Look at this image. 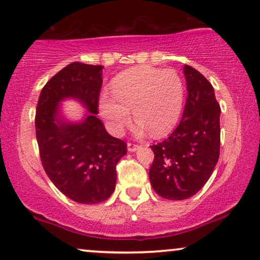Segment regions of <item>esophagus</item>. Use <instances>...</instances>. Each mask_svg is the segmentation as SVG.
I'll use <instances>...</instances> for the list:
<instances>
[{
  "label": "esophagus",
  "instance_id": "1",
  "mask_svg": "<svg viewBox=\"0 0 260 260\" xmlns=\"http://www.w3.org/2000/svg\"><path fill=\"white\" fill-rule=\"evenodd\" d=\"M139 148H140V146L139 145H135V143H131V142L127 143V149H128V152H137Z\"/></svg>",
  "mask_w": 260,
  "mask_h": 260
}]
</instances>
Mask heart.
I'll use <instances>...</instances> for the list:
<instances>
[{"mask_svg": "<svg viewBox=\"0 0 260 260\" xmlns=\"http://www.w3.org/2000/svg\"><path fill=\"white\" fill-rule=\"evenodd\" d=\"M113 95L103 94L99 111L112 133L121 134L133 111L134 132L150 131L161 137L173 129L183 110L185 87L175 70L134 68L119 75L112 85Z\"/></svg>", "mask_w": 260, "mask_h": 260, "instance_id": "b5f03b06", "label": "heart"}]
</instances>
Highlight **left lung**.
<instances>
[{
  "label": "left lung",
  "mask_w": 260,
  "mask_h": 260,
  "mask_svg": "<svg viewBox=\"0 0 260 260\" xmlns=\"http://www.w3.org/2000/svg\"><path fill=\"white\" fill-rule=\"evenodd\" d=\"M188 96L179 126L165 141L153 145L149 180L157 195L181 201L199 192L219 157L220 107L212 85L184 65Z\"/></svg>",
  "instance_id": "obj_1"
}]
</instances>
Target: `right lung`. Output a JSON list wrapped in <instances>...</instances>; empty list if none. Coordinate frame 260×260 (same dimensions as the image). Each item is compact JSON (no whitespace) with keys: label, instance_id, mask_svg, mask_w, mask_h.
Segmentation results:
<instances>
[{"label":"right lung","instance_id":"right-lung-1","mask_svg":"<svg viewBox=\"0 0 260 260\" xmlns=\"http://www.w3.org/2000/svg\"><path fill=\"white\" fill-rule=\"evenodd\" d=\"M102 65L75 61L60 70L42 90L35 126L42 165L56 188L81 204L106 201L115 189L117 164L127 145L111 137L98 114L103 85ZM75 99L88 112L79 122H69L59 105Z\"/></svg>","mask_w":260,"mask_h":260}]
</instances>
